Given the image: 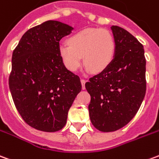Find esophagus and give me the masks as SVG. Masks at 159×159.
<instances>
[{
  "label": "esophagus",
  "instance_id": "obj_1",
  "mask_svg": "<svg viewBox=\"0 0 159 159\" xmlns=\"http://www.w3.org/2000/svg\"><path fill=\"white\" fill-rule=\"evenodd\" d=\"M85 83H86V81L84 79H81V83H82V87H83V89H85Z\"/></svg>",
  "mask_w": 159,
  "mask_h": 159
}]
</instances>
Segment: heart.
<instances>
[{"mask_svg":"<svg viewBox=\"0 0 159 159\" xmlns=\"http://www.w3.org/2000/svg\"><path fill=\"white\" fill-rule=\"evenodd\" d=\"M61 44L58 53L66 68L76 71L83 61L88 71L100 73L110 66L115 53V41L110 32L104 29L87 28L75 33Z\"/></svg>","mask_w":159,"mask_h":159,"instance_id":"b5f03b06","label":"heart"}]
</instances>
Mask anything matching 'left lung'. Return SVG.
I'll use <instances>...</instances> for the list:
<instances>
[{
  "mask_svg": "<svg viewBox=\"0 0 159 159\" xmlns=\"http://www.w3.org/2000/svg\"><path fill=\"white\" fill-rule=\"evenodd\" d=\"M114 60L106 70L91 77L85 88L91 96V123L102 132L120 129L134 118L146 89L143 45L126 30L112 25Z\"/></svg>",
  "mask_w": 159,
  "mask_h": 159,
  "instance_id": "left-lung-1",
  "label": "left lung"
}]
</instances>
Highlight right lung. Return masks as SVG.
<instances>
[{"label":"right lung","instance_id":"obj_1","mask_svg":"<svg viewBox=\"0 0 159 159\" xmlns=\"http://www.w3.org/2000/svg\"><path fill=\"white\" fill-rule=\"evenodd\" d=\"M73 29L45 21L26 31L13 52L9 89L14 105L25 123L39 131L62 129L82 90L79 76L66 69L58 53L60 39Z\"/></svg>","mask_w":159,"mask_h":159}]
</instances>
